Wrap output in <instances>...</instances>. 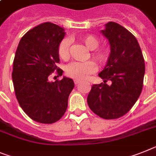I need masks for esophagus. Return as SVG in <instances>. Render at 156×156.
I'll use <instances>...</instances> for the list:
<instances>
[{"label": "esophagus", "mask_w": 156, "mask_h": 156, "mask_svg": "<svg viewBox=\"0 0 156 156\" xmlns=\"http://www.w3.org/2000/svg\"><path fill=\"white\" fill-rule=\"evenodd\" d=\"M80 82V80H74V83H75V84H78Z\"/></svg>", "instance_id": "obj_1"}]
</instances>
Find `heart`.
Returning a JSON list of instances; mask_svg holds the SVG:
<instances>
[{
  "label": "heart",
  "mask_w": 156,
  "mask_h": 156,
  "mask_svg": "<svg viewBox=\"0 0 156 156\" xmlns=\"http://www.w3.org/2000/svg\"><path fill=\"white\" fill-rule=\"evenodd\" d=\"M81 42L84 44L86 47L92 50L91 55L93 59L99 65H104L108 62L110 53L107 48L98 47L100 40L94 34H86L80 38ZM70 41L65 38L60 42L58 47V54L59 58L63 61H67L70 57L69 53ZM96 65L92 61L85 62H73L65 68V73L70 78L75 80H83L89 75L96 71Z\"/></svg>",
  "instance_id": "heart-1"
}]
</instances>
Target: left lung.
<instances>
[{
	"label": "left lung",
	"mask_w": 156,
	"mask_h": 156,
	"mask_svg": "<svg viewBox=\"0 0 156 156\" xmlns=\"http://www.w3.org/2000/svg\"><path fill=\"white\" fill-rule=\"evenodd\" d=\"M102 33L110 42V56L98 74L104 81L91 87L87 104L100 118L117 119L131 110L141 93L144 59L136 38L124 27L109 22Z\"/></svg>",
	"instance_id": "left-lung-1"
}]
</instances>
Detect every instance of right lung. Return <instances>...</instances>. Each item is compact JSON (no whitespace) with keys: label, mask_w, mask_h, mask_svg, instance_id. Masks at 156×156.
Returning a JSON list of instances; mask_svg holds the SVG:
<instances>
[{"label":"right lung","mask_w":156,"mask_h":156,"mask_svg":"<svg viewBox=\"0 0 156 156\" xmlns=\"http://www.w3.org/2000/svg\"><path fill=\"white\" fill-rule=\"evenodd\" d=\"M64 36L62 27L43 23L22 37L15 54L12 77L16 97L27 115L39 123L52 124L62 118L74 87L73 80L67 77L49 80L55 70L62 76L63 71L56 65Z\"/></svg>","instance_id":"1"}]
</instances>
